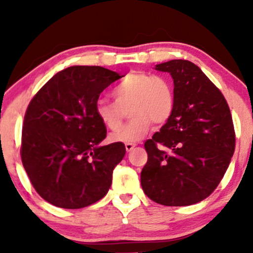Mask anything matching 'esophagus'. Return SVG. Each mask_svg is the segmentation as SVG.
Segmentation results:
<instances>
[{
  "label": "esophagus",
  "mask_w": 253,
  "mask_h": 253,
  "mask_svg": "<svg viewBox=\"0 0 253 253\" xmlns=\"http://www.w3.org/2000/svg\"><path fill=\"white\" fill-rule=\"evenodd\" d=\"M125 147H126L127 152H129V151H132L133 149H134L135 144L134 143H126V144H125Z\"/></svg>",
  "instance_id": "esophagus-1"
}]
</instances>
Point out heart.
<instances>
[{"instance_id":"obj_1","label":"heart","mask_w":253,"mask_h":253,"mask_svg":"<svg viewBox=\"0 0 253 253\" xmlns=\"http://www.w3.org/2000/svg\"><path fill=\"white\" fill-rule=\"evenodd\" d=\"M114 102L98 98L94 112L106 128L118 130L129 109V123L110 136L114 141L140 140L151 124L163 126L175 110V89L170 78L151 72H129L112 90Z\"/></svg>"}]
</instances>
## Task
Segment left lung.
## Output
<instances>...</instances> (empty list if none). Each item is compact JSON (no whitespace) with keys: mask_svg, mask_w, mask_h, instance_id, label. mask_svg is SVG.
<instances>
[{"mask_svg":"<svg viewBox=\"0 0 253 253\" xmlns=\"http://www.w3.org/2000/svg\"><path fill=\"white\" fill-rule=\"evenodd\" d=\"M175 85L172 117L145 141L147 163L141 187L163 206H189L208 197L221 182L236 149V132L222 92L189 60L156 65Z\"/></svg>","mask_w":253,"mask_h":253,"instance_id":"obj_1","label":"left lung"}]
</instances>
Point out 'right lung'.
I'll return each instance as SVG.
<instances>
[{
  "label": "right lung",
  "instance_id": "add662e5",
  "mask_svg": "<svg viewBox=\"0 0 253 253\" xmlns=\"http://www.w3.org/2000/svg\"><path fill=\"white\" fill-rule=\"evenodd\" d=\"M121 77L102 66H70L54 75L28 104L20 155L32 185L51 205L78 210L108 193L113 170L126 149L121 141L97 147L107 128L94 106Z\"/></svg>",
  "mask_w": 253,
  "mask_h": 253
}]
</instances>
